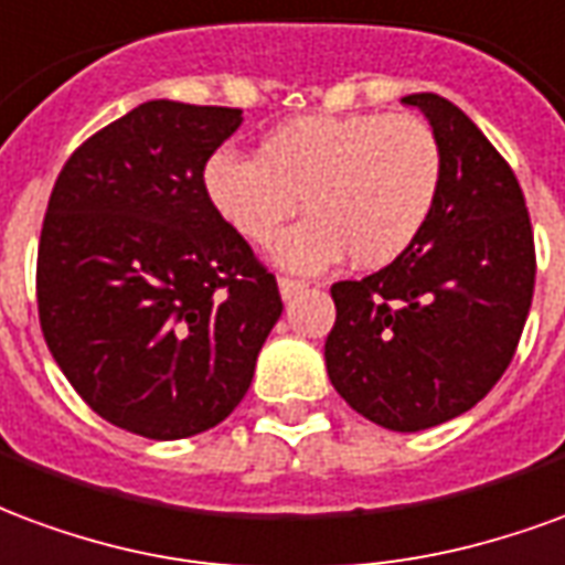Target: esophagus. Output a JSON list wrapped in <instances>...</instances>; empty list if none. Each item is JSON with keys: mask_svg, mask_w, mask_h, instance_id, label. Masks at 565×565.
Returning <instances> with one entry per match:
<instances>
[{"mask_svg": "<svg viewBox=\"0 0 565 565\" xmlns=\"http://www.w3.org/2000/svg\"><path fill=\"white\" fill-rule=\"evenodd\" d=\"M279 295H282V300H291L298 291H303V282L300 279H288V277H279Z\"/></svg>", "mask_w": 565, "mask_h": 565, "instance_id": "1", "label": "esophagus"}]
</instances>
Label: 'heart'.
<instances>
[{"mask_svg": "<svg viewBox=\"0 0 565 565\" xmlns=\"http://www.w3.org/2000/svg\"><path fill=\"white\" fill-rule=\"evenodd\" d=\"M443 180V143L409 114L288 119L267 131L255 159L220 150L204 168L210 204L255 246L277 241L303 201L312 216L274 249L300 274L345 253L367 270L403 258L434 216Z\"/></svg>", "mask_w": 565, "mask_h": 565, "instance_id": "obj_1", "label": "heart"}]
</instances>
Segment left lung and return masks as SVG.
<instances>
[{
    "mask_svg": "<svg viewBox=\"0 0 565 565\" xmlns=\"http://www.w3.org/2000/svg\"><path fill=\"white\" fill-rule=\"evenodd\" d=\"M446 156L434 216L409 253L333 282L324 364L355 413L415 434L472 409L509 367L536 282L518 177L463 110L436 93L403 98Z\"/></svg>",
    "mask_w": 565,
    "mask_h": 565,
    "instance_id": "8db88e82",
    "label": "left lung"
}]
</instances>
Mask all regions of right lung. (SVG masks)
<instances>
[{"label": "right lung", "mask_w": 565, "mask_h": 565, "mask_svg": "<svg viewBox=\"0 0 565 565\" xmlns=\"http://www.w3.org/2000/svg\"><path fill=\"white\" fill-rule=\"evenodd\" d=\"M241 114L143 102L72 152L47 201L41 331L93 413L129 434L225 422L282 312L274 274L204 189Z\"/></svg>", "instance_id": "obj_1"}]
</instances>
